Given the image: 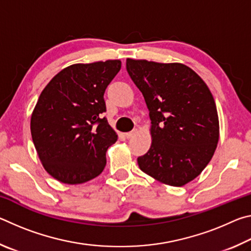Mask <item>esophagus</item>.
I'll return each mask as SVG.
<instances>
[{
    "instance_id": "34e87169",
    "label": "esophagus",
    "mask_w": 251,
    "mask_h": 251,
    "mask_svg": "<svg viewBox=\"0 0 251 251\" xmlns=\"http://www.w3.org/2000/svg\"><path fill=\"white\" fill-rule=\"evenodd\" d=\"M136 134H137V129H133L131 131H128V133H125V137L126 138H133Z\"/></svg>"
}]
</instances>
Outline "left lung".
Listing matches in <instances>:
<instances>
[{
	"label": "left lung",
	"mask_w": 251,
	"mask_h": 251,
	"mask_svg": "<svg viewBox=\"0 0 251 251\" xmlns=\"http://www.w3.org/2000/svg\"><path fill=\"white\" fill-rule=\"evenodd\" d=\"M126 70L151 121V146L137 158L139 168L166 185H186L203 171L218 144V114L209 88L180 63L127 58Z\"/></svg>",
	"instance_id": "left-lung-1"
}]
</instances>
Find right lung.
I'll return each instance as SVG.
<instances>
[{"label": "right lung", "instance_id": "add662e5", "mask_svg": "<svg viewBox=\"0 0 251 251\" xmlns=\"http://www.w3.org/2000/svg\"><path fill=\"white\" fill-rule=\"evenodd\" d=\"M122 66L112 59L62 70L41 93L31 117L34 146L50 176L83 184L104 171L106 151L117 141L104 93Z\"/></svg>", "mask_w": 251, "mask_h": 251}]
</instances>
